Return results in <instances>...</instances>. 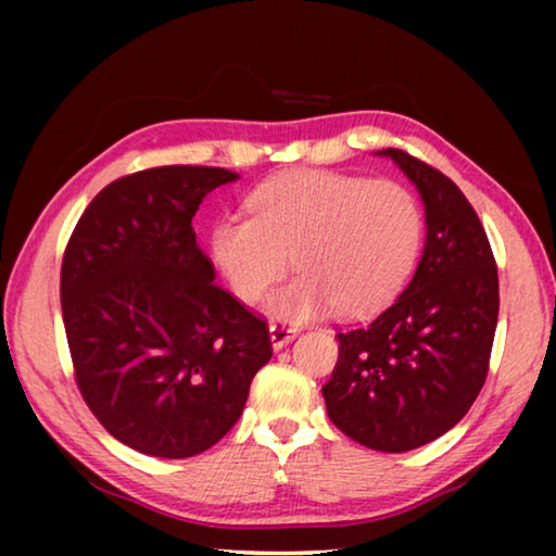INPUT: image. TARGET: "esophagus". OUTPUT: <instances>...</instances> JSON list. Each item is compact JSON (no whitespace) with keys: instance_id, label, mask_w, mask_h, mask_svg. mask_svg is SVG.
Masks as SVG:
<instances>
[{"instance_id":"esophagus-1","label":"esophagus","mask_w":556,"mask_h":556,"mask_svg":"<svg viewBox=\"0 0 556 556\" xmlns=\"http://www.w3.org/2000/svg\"><path fill=\"white\" fill-rule=\"evenodd\" d=\"M296 333H299V328L294 324H287V321H275V324L269 326L271 345H275L277 351H279L281 345H287L289 341H294Z\"/></svg>"}]
</instances>
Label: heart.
Listing matches in <instances>:
<instances>
[{"label":"heart","mask_w":556,"mask_h":556,"mask_svg":"<svg viewBox=\"0 0 556 556\" xmlns=\"http://www.w3.org/2000/svg\"><path fill=\"white\" fill-rule=\"evenodd\" d=\"M248 205L252 218L215 225V265L235 296L257 304L294 257L301 275L271 299L281 316L380 312L407 285L425 240L421 205L397 181L304 168L267 178Z\"/></svg>","instance_id":"b5f03b06"}]
</instances>
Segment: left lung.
I'll use <instances>...</instances> for the list:
<instances>
[{
  "mask_svg": "<svg viewBox=\"0 0 556 556\" xmlns=\"http://www.w3.org/2000/svg\"><path fill=\"white\" fill-rule=\"evenodd\" d=\"M419 188L425 255L409 287L368 326L336 333L328 419L357 444L402 454L446 434L476 402L497 326V267L460 188L402 149H382Z\"/></svg>",
  "mask_w": 556,
  "mask_h": 556,
  "instance_id": "left-lung-1",
  "label": "left lung"
}]
</instances>
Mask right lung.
<instances>
[{
  "label": "right lung",
  "instance_id": "add662e5",
  "mask_svg": "<svg viewBox=\"0 0 556 556\" xmlns=\"http://www.w3.org/2000/svg\"><path fill=\"white\" fill-rule=\"evenodd\" d=\"M218 166H156L102 188L71 235L61 312L98 421L147 456L188 458L240 419L271 357L267 318L215 285L191 220Z\"/></svg>",
  "mask_w": 556,
  "mask_h": 556
}]
</instances>
